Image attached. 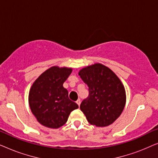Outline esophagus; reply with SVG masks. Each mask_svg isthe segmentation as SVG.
I'll use <instances>...</instances> for the list:
<instances>
[{
  "mask_svg": "<svg viewBox=\"0 0 158 158\" xmlns=\"http://www.w3.org/2000/svg\"><path fill=\"white\" fill-rule=\"evenodd\" d=\"M76 103H77V104L78 105V106L81 105V99H77V101H76Z\"/></svg>",
  "mask_w": 158,
  "mask_h": 158,
  "instance_id": "obj_1",
  "label": "esophagus"
}]
</instances>
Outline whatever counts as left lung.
<instances>
[{
	"label": "left lung",
	"instance_id": "left-lung-1",
	"mask_svg": "<svg viewBox=\"0 0 158 158\" xmlns=\"http://www.w3.org/2000/svg\"><path fill=\"white\" fill-rule=\"evenodd\" d=\"M78 75L89 88V96L80 109L90 124L104 127L113 124L126 104L124 86L108 67L95 63L82 68Z\"/></svg>",
	"mask_w": 158,
	"mask_h": 158
}]
</instances>
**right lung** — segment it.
Wrapping results in <instances>:
<instances>
[{"label":"right lung","instance_id":"right-lung-1","mask_svg":"<svg viewBox=\"0 0 158 158\" xmlns=\"http://www.w3.org/2000/svg\"><path fill=\"white\" fill-rule=\"evenodd\" d=\"M73 68L52 66L42 73L32 84L29 94L30 109L43 126L58 129L65 124L69 115L78 105L68 98L64 82Z\"/></svg>","mask_w":158,"mask_h":158}]
</instances>
